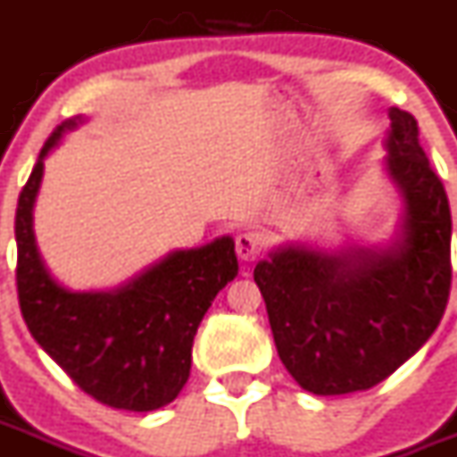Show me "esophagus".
Segmentation results:
<instances>
[{
    "mask_svg": "<svg viewBox=\"0 0 457 457\" xmlns=\"http://www.w3.org/2000/svg\"><path fill=\"white\" fill-rule=\"evenodd\" d=\"M264 246H267L264 235H260V232H255V229L237 237V255H239L241 260H246V262L260 258V253L264 251Z\"/></svg>",
    "mask_w": 457,
    "mask_h": 457,
    "instance_id": "1",
    "label": "esophagus"
}]
</instances>
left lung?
Listing matches in <instances>:
<instances>
[{"label": "left lung", "instance_id": "1", "mask_svg": "<svg viewBox=\"0 0 457 457\" xmlns=\"http://www.w3.org/2000/svg\"><path fill=\"white\" fill-rule=\"evenodd\" d=\"M386 148L406 202L393 248H281L253 271L278 358L309 393L374 388L430 339L446 312L451 206L411 113L390 109Z\"/></svg>", "mask_w": 457, "mask_h": 457}]
</instances>
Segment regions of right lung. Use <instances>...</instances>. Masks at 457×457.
Instances as JSON below:
<instances>
[{"instance_id":"right-lung-1","label":"right lung","mask_w":457,"mask_h":457,"mask_svg":"<svg viewBox=\"0 0 457 457\" xmlns=\"http://www.w3.org/2000/svg\"><path fill=\"white\" fill-rule=\"evenodd\" d=\"M76 120L46 139L18 197V302L27 329L83 393L125 411L170 404L190 377L193 339L218 290L239 271L235 241L176 251L113 293H69L46 271L32 229L44 157Z\"/></svg>"}]
</instances>
